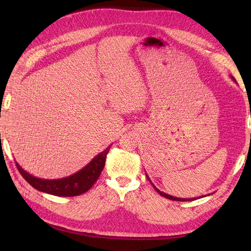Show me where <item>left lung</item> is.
Returning <instances> with one entry per match:
<instances>
[{"mask_svg":"<svg viewBox=\"0 0 251 251\" xmlns=\"http://www.w3.org/2000/svg\"><path fill=\"white\" fill-rule=\"evenodd\" d=\"M230 77H231V79H232V80H235V82H236V79L233 78V76H231V75H230ZM146 177H147V179L151 182V178L148 177L147 174H146ZM151 185H152V187H154V188H155V190H156L157 193H158L159 195H161V196L165 197V198L171 199V201H195V199H198V198L206 197V195H203V196H199V197H194V198H179V197H175V196H172V195H168V194L164 193V192H160V190H159L158 188H157V187H156L154 184H152V182H151ZM209 195H210V194H208V196H209Z\"/></svg>","mask_w":251,"mask_h":251,"instance_id":"left-lung-1","label":"left lung"}]
</instances>
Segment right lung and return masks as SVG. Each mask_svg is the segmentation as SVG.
<instances>
[{"instance_id":"obj_1","label":"right lung","mask_w":251,"mask_h":251,"mask_svg":"<svg viewBox=\"0 0 251 251\" xmlns=\"http://www.w3.org/2000/svg\"><path fill=\"white\" fill-rule=\"evenodd\" d=\"M110 146L100 152L99 155H96L80 171L76 172L73 175L58 178V179H44V178L35 177L26 171H24L18 164V161H15V163L21 175L35 189L46 194L54 195V196L73 197L86 193L87 190L92 188L95 181L99 179L100 173L105 166L106 155L108 154Z\"/></svg>"}]
</instances>
